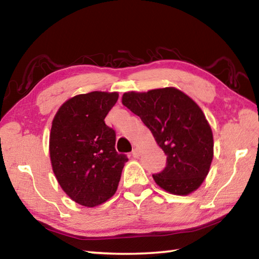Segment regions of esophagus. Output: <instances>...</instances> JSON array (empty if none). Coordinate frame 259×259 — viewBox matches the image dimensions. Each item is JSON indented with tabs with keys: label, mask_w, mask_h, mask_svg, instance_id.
<instances>
[{
	"label": "esophagus",
	"mask_w": 259,
	"mask_h": 259,
	"mask_svg": "<svg viewBox=\"0 0 259 259\" xmlns=\"http://www.w3.org/2000/svg\"><path fill=\"white\" fill-rule=\"evenodd\" d=\"M139 155H140L139 148H138V147H135L134 150H133V156H134V157H138Z\"/></svg>",
	"instance_id": "obj_1"
}]
</instances>
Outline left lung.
I'll return each instance as SVG.
<instances>
[{"instance_id":"obj_1","label":"left lung","mask_w":259,"mask_h":259,"mask_svg":"<svg viewBox=\"0 0 259 259\" xmlns=\"http://www.w3.org/2000/svg\"><path fill=\"white\" fill-rule=\"evenodd\" d=\"M122 104L138 115L166 155L163 171L153 175L162 190L187 195L198 190L213 157V137L202 109L174 87L129 91Z\"/></svg>"}]
</instances>
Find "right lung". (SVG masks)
Segmentation results:
<instances>
[{
	"label": "right lung",
	"mask_w": 259,
	"mask_h": 259,
	"mask_svg": "<svg viewBox=\"0 0 259 259\" xmlns=\"http://www.w3.org/2000/svg\"><path fill=\"white\" fill-rule=\"evenodd\" d=\"M117 98V93L105 91L74 96L61 105L52 120V170L69 198L88 208L97 207L115 194L128 161L115 151V131L104 121Z\"/></svg>",
	"instance_id": "right-lung-1"
}]
</instances>
